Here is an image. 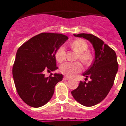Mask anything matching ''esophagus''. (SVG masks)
Segmentation results:
<instances>
[{
	"label": "esophagus",
	"mask_w": 126,
	"mask_h": 126,
	"mask_svg": "<svg viewBox=\"0 0 126 126\" xmlns=\"http://www.w3.org/2000/svg\"><path fill=\"white\" fill-rule=\"evenodd\" d=\"M64 80H69L70 79V78H69V77H67V76H64Z\"/></svg>",
	"instance_id": "esophagus-1"
}]
</instances>
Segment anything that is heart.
Instances as JSON below:
<instances>
[{"label":"heart","mask_w":126,"mask_h":126,"mask_svg":"<svg viewBox=\"0 0 126 126\" xmlns=\"http://www.w3.org/2000/svg\"><path fill=\"white\" fill-rule=\"evenodd\" d=\"M71 47L77 52L76 59H79L83 64H88L92 59V56L86 51L88 49L87 43L82 39H76L71 43ZM66 52L64 47L61 46L55 52V59L59 62H62L65 59ZM81 71V65L79 62H65L60 66V71L67 76L71 77L76 73Z\"/></svg>","instance_id":"b5f03b06"}]
</instances>
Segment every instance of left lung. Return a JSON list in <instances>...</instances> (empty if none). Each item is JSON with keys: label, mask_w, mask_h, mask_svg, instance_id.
Masks as SVG:
<instances>
[{"label": "left lung", "mask_w": 126, "mask_h": 126, "mask_svg": "<svg viewBox=\"0 0 126 126\" xmlns=\"http://www.w3.org/2000/svg\"><path fill=\"white\" fill-rule=\"evenodd\" d=\"M74 36L90 41L94 48L95 57L93 64L83 73L91 81L88 83L80 81L78 87L72 91L71 94L80 104L92 107L102 102L112 88L119 67L116 53L93 34L80 33Z\"/></svg>", "instance_id": "obj_1"}]
</instances>
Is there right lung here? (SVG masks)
I'll return each mask as SVG.
<instances>
[{"label":"right lung","instance_id":"1","mask_svg":"<svg viewBox=\"0 0 126 126\" xmlns=\"http://www.w3.org/2000/svg\"><path fill=\"white\" fill-rule=\"evenodd\" d=\"M67 39L59 33H42L17 50L13 78L20 98L29 106L38 108L46 104L53 96L57 83L62 81V74L45 77L44 72L57 69L55 52Z\"/></svg>","mask_w":126,"mask_h":126}]
</instances>
